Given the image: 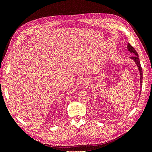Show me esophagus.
Masks as SVG:
<instances>
[{
	"label": "esophagus",
	"mask_w": 152,
	"mask_h": 152,
	"mask_svg": "<svg viewBox=\"0 0 152 152\" xmlns=\"http://www.w3.org/2000/svg\"><path fill=\"white\" fill-rule=\"evenodd\" d=\"M90 80L89 79H82V81H81V82H80V85L82 86H83V87H87V86H89V84H90Z\"/></svg>",
	"instance_id": "1"
}]
</instances>
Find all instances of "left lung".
Returning <instances> with one entry per match:
<instances>
[{"instance_id": "left-lung-1", "label": "left lung", "mask_w": 152, "mask_h": 152, "mask_svg": "<svg viewBox=\"0 0 152 152\" xmlns=\"http://www.w3.org/2000/svg\"><path fill=\"white\" fill-rule=\"evenodd\" d=\"M127 49L128 50V51H129L131 53H132L134 55V56H131L129 58H131V59H132V60L134 61V63L136 64L137 68H138V70H139V72H140V88H141L142 82V68L141 66V64H140V59H139L138 54H137L136 50L132 48V46H131L129 43L127 44ZM141 90H140V95H139L140 96V94H141Z\"/></svg>"}]
</instances>
